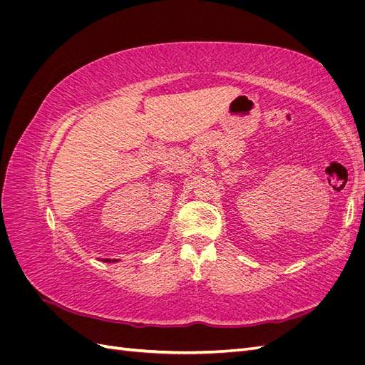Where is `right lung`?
Here are the masks:
<instances>
[{"instance_id": "right-lung-1", "label": "right lung", "mask_w": 365, "mask_h": 365, "mask_svg": "<svg viewBox=\"0 0 365 365\" xmlns=\"http://www.w3.org/2000/svg\"><path fill=\"white\" fill-rule=\"evenodd\" d=\"M105 262H111V260H109V259H106V260H105Z\"/></svg>"}]
</instances>
